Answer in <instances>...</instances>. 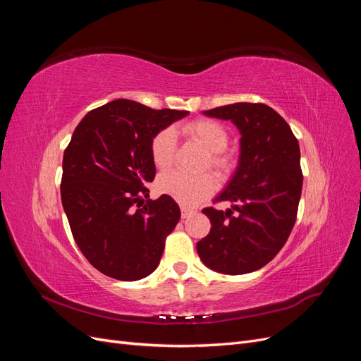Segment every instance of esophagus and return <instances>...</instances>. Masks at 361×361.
<instances>
[{
  "label": "esophagus",
  "mask_w": 361,
  "mask_h": 361,
  "mask_svg": "<svg viewBox=\"0 0 361 361\" xmlns=\"http://www.w3.org/2000/svg\"><path fill=\"white\" fill-rule=\"evenodd\" d=\"M194 211L191 209V207H188V206H180V214H182V218H188L191 214H192Z\"/></svg>",
  "instance_id": "esophagus-1"
}]
</instances>
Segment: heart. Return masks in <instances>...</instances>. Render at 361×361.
Listing matches in <instances>:
<instances>
[{"instance_id":"heart-1","label":"heart","mask_w":361,"mask_h":361,"mask_svg":"<svg viewBox=\"0 0 361 361\" xmlns=\"http://www.w3.org/2000/svg\"><path fill=\"white\" fill-rule=\"evenodd\" d=\"M183 133L209 152L206 166H211L220 173L231 170L232 158L224 152L231 137L221 123L209 118H199L185 125ZM174 150H176V133L173 128L161 129L150 141V157L158 169L171 166ZM215 188L216 182L212 174L190 176L178 170H170L161 173L157 179V190L161 194L169 195L185 206L197 204L203 199L209 197Z\"/></svg>"}]
</instances>
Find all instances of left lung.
Returning <instances> with one entry per match:
<instances>
[{"label":"left lung","instance_id":"left-lung-1","mask_svg":"<svg viewBox=\"0 0 361 361\" xmlns=\"http://www.w3.org/2000/svg\"><path fill=\"white\" fill-rule=\"evenodd\" d=\"M231 120L241 134L238 167L215 202L204 207L211 232L197 243L203 264L223 274H247L265 267L286 244L297 220L302 188L300 146L290 126L265 104L238 102L203 111Z\"/></svg>","mask_w":361,"mask_h":361}]
</instances>
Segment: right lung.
I'll return each mask as SVG.
<instances>
[{
    "instance_id": "obj_1",
    "label": "right lung",
    "mask_w": 361,
    "mask_h": 361,
    "mask_svg": "<svg viewBox=\"0 0 361 361\" xmlns=\"http://www.w3.org/2000/svg\"><path fill=\"white\" fill-rule=\"evenodd\" d=\"M188 113L117 99L87 113L73 130L63 157L61 203L76 245L102 274L134 281L159 265L180 209L164 194L144 202L157 173L150 141Z\"/></svg>"
}]
</instances>
